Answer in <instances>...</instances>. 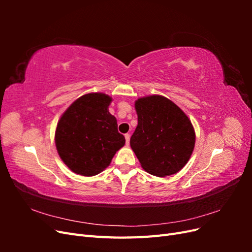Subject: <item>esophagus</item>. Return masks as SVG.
Wrapping results in <instances>:
<instances>
[{
	"label": "esophagus",
	"instance_id": "esophagus-1",
	"mask_svg": "<svg viewBox=\"0 0 252 252\" xmlns=\"http://www.w3.org/2000/svg\"><path fill=\"white\" fill-rule=\"evenodd\" d=\"M125 139H126V144L129 145V142H130V134L126 133V134H125Z\"/></svg>",
	"mask_w": 252,
	"mask_h": 252
}]
</instances>
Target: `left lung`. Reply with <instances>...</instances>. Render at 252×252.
Instances as JSON below:
<instances>
[{"mask_svg":"<svg viewBox=\"0 0 252 252\" xmlns=\"http://www.w3.org/2000/svg\"><path fill=\"white\" fill-rule=\"evenodd\" d=\"M134 107L138 126L130 146L145 171L167 177L180 171L194 148L191 122L179 106L162 95L138 98Z\"/></svg>","mask_w":252,"mask_h":252,"instance_id":"8db88e82","label":"left lung"}]
</instances>
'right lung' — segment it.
<instances>
[{"label": "right lung", "mask_w": 252, "mask_h": 252, "mask_svg": "<svg viewBox=\"0 0 252 252\" xmlns=\"http://www.w3.org/2000/svg\"><path fill=\"white\" fill-rule=\"evenodd\" d=\"M112 98L105 94H87L62 114L55 134L58 154L74 173L93 177L108 167L125 145L117 119L108 110Z\"/></svg>", "instance_id": "1"}]
</instances>
